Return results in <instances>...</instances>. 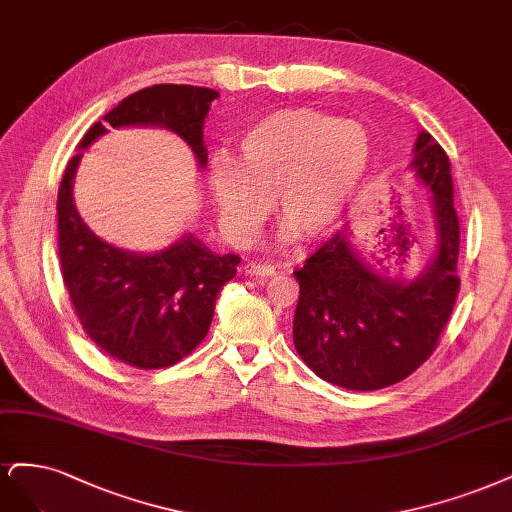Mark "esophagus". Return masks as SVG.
Returning a JSON list of instances; mask_svg holds the SVG:
<instances>
[{"mask_svg":"<svg viewBox=\"0 0 512 512\" xmlns=\"http://www.w3.org/2000/svg\"><path fill=\"white\" fill-rule=\"evenodd\" d=\"M242 270L246 276H272L276 272V268L270 266V263H259V261L244 263Z\"/></svg>","mask_w":512,"mask_h":512,"instance_id":"esophagus-1","label":"esophagus"}]
</instances>
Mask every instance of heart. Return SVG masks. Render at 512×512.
I'll list each match as a JSON object with an SVG mask.
<instances>
[{
  "mask_svg": "<svg viewBox=\"0 0 512 512\" xmlns=\"http://www.w3.org/2000/svg\"><path fill=\"white\" fill-rule=\"evenodd\" d=\"M238 153V163L214 159L206 180L225 234L249 240L274 200L285 240L298 234L319 240L332 232L366 176L372 144L359 123L285 108L246 127Z\"/></svg>",
  "mask_w": 512,
  "mask_h": 512,
  "instance_id": "b5f03b06",
  "label": "heart"
}]
</instances>
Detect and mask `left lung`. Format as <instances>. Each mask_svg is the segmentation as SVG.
<instances>
[{
    "label": "left lung",
    "mask_w": 512,
    "mask_h": 512,
    "mask_svg": "<svg viewBox=\"0 0 512 512\" xmlns=\"http://www.w3.org/2000/svg\"><path fill=\"white\" fill-rule=\"evenodd\" d=\"M412 155L408 168L430 193L436 229L434 253L417 276L376 270L357 249L351 225L293 272L300 283L295 351L323 381L351 391L383 389L415 372L436 349L459 291L449 157L427 131L417 136Z\"/></svg>",
    "instance_id": "8db88e82"
}]
</instances>
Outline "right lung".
I'll return each instance as SVG.
<instances>
[{"instance_id":"obj_1","label":"right lung","mask_w":512,"mask_h":512,"mask_svg":"<svg viewBox=\"0 0 512 512\" xmlns=\"http://www.w3.org/2000/svg\"><path fill=\"white\" fill-rule=\"evenodd\" d=\"M219 93L191 85H153L127 95L97 121L65 166L57 195V234L63 285L80 325L114 359L140 370L168 368L200 344L221 289L236 276L240 257L217 255L193 234L161 251L136 253L95 236L74 204L82 153L108 129L163 127L208 163L204 123Z\"/></svg>"}]
</instances>
